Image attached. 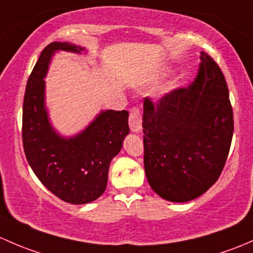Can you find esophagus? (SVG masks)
I'll return each mask as SVG.
<instances>
[{
	"instance_id": "obj_1",
	"label": "esophagus",
	"mask_w": 253,
	"mask_h": 253,
	"mask_svg": "<svg viewBox=\"0 0 253 253\" xmlns=\"http://www.w3.org/2000/svg\"><path fill=\"white\" fill-rule=\"evenodd\" d=\"M129 128L134 133H138L142 128V114L138 108H132L129 110V119H128Z\"/></svg>"
}]
</instances>
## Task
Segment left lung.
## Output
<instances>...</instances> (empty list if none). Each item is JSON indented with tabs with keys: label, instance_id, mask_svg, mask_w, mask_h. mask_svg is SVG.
<instances>
[{
	"label": "left lung",
	"instance_id": "left-lung-1",
	"mask_svg": "<svg viewBox=\"0 0 253 253\" xmlns=\"http://www.w3.org/2000/svg\"><path fill=\"white\" fill-rule=\"evenodd\" d=\"M195 81L143 105L144 169L151 189L171 203L206 193L219 177L232 143L234 121L227 82L206 53Z\"/></svg>",
	"mask_w": 253,
	"mask_h": 253
}]
</instances>
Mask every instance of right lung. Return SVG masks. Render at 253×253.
Here are the masks:
<instances>
[{"label": "right lung", "mask_w": 253, "mask_h": 253, "mask_svg": "<svg viewBox=\"0 0 253 253\" xmlns=\"http://www.w3.org/2000/svg\"><path fill=\"white\" fill-rule=\"evenodd\" d=\"M57 52L87 54L71 42H52L41 52L28 80L23 105L26 160L42 184L63 201L84 205L105 191L110 162L129 133L128 111L100 110L82 131L64 135L50 121L46 79Z\"/></svg>", "instance_id": "1"}]
</instances>
